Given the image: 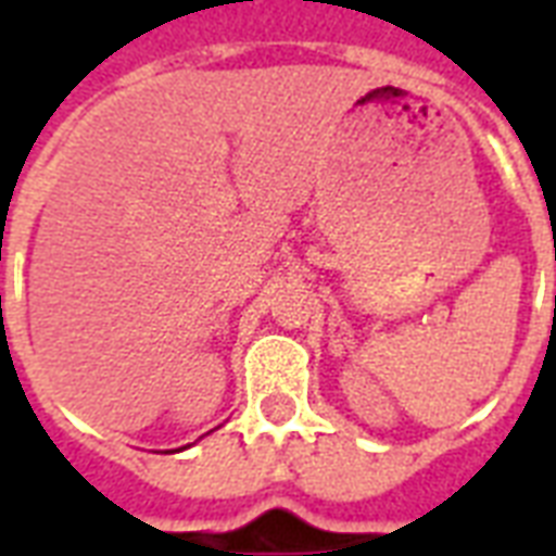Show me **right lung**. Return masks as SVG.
Instances as JSON below:
<instances>
[{
    "mask_svg": "<svg viewBox=\"0 0 556 556\" xmlns=\"http://www.w3.org/2000/svg\"><path fill=\"white\" fill-rule=\"evenodd\" d=\"M181 450H185V447H181ZM167 453H173V450H167Z\"/></svg>",
    "mask_w": 556,
    "mask_h": 556,
    "instance_id": "obj_1",
    "label": "right lung"
}]
</instances>
